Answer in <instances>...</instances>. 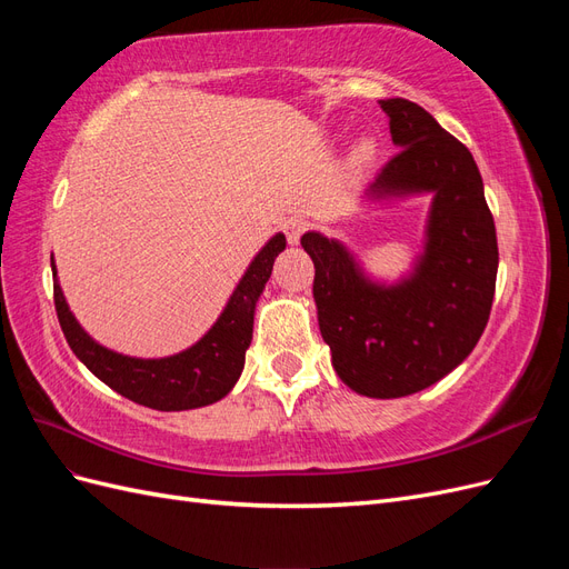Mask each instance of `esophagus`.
Wrapping results in <instances>:
<instances>
[{
  "label": "esophagus",
  "instance_id": "esophagus-1",
  "mask_svg": "<svg viewBox=\"0 0 569 569\" xmlns=\"http://www.w3.org/2000/svg\"><path fill=\"white\" fill-rule=\"evenodd\" d=\"M308 220L303 216H291L289 220H284V234L289 244H299V237L306 232Z\"/></svg>",
  "mask_w": 569,
  "mask_h": 569
}]
</instances>
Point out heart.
I'll return each instance as SVG.
<instances>
[{"label": "heart", "mask_w": 569, "mask_h": 569, "mask_svg": "<svg viewBox=\"0 0 569 569\" xmlns=\"http://www.w3.org/2000/svg\"><path fill=\"white\" fill-rule=\"evenodd\" d=\"M372 157V144H360L358 147V159H370Z\"/></svg>", "instance_id": "1"}]
</instances>
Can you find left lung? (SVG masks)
Returning <instances> with one entry per match:
<instances>
[{"instance_id": "left-lung-1", "label": "left lung", "mask_w": 569, "mask_h": 569, "mask_svg": "<svg viewBox=\"0 0 569 569\" xmlns=\"http://www.w3.org/2000/svg\"><path fill=\"white\" fill-rule=\"evenodd\" d=\"M399 153L370 199L432 192L427 247L412 278L380 287L335 239L306 232L322 339L339 380L370 399H399L458 368L491 313L498 244L479 168L462 142L408 99H382Z\"/></svg>"}]
</instances>
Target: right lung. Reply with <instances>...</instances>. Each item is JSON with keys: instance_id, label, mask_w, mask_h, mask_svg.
Masks as SVG:
<instances>
[{"instance_id": "1", "label": "right lung", "mask_w": 569, "mask_h": 569, "mask_svg": "<svg viewBox=\"0 0 569 569\" xmlns=\"http://www.w3.org/2000/svg\"><path fill=\"white\" fill-rule=\"evenodd\" d=\"M284 244V234H274L258 251L218 322L192 349L178 356L142 360L99 347L68 311L61 287L54 282V306L63 337L101 382L134 403L153 410H189L216 403L242 375L244 353L253 332V308L270 278L274 258ZM51 270L57 274L54 261H51Z\"/></svg>"}]
</instances>
